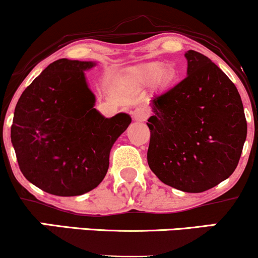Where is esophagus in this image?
Listing matches in <instances>:
<instances>
[{
	"instance_id": "34e87169",
	"label": "esophagus",
	"mask_w": 258,
	"mask_h": 258,
	"mask_svg": "<svg viewBox=\"0 0 258 258\" xmlns=\"http://www.w3.org/2000/svg\"><path fill=\"white\" fill-rule=\"evenodd\" d=\"M133 121H137V122H142V121H146L149 116V111L147 110V108L144 106H137L136 109H133L131 111Z\"/></svg>"
}]
</instances>
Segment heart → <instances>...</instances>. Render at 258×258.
<instances>
[{
  "label": "heart",
  "mask_w": 258,
  "mask_h": 258,
  "mask_svg": "<svg viewBox=\"0 0 258 258\" xmlns=\"http://www.w3.org/2000/svg\"><path fill=\"white\" fill-rule=\"evenodd\" d=\"M160 73H161V67H154L153 69H150L149 72L146 74L144 80H146L147 82H154L156 79H158Z\"/></svg>",
  "instance_id": "1"
}]
</instances>
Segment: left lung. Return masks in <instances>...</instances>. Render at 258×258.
Returning a JSON list of instances; mask_svg holds the SVG:
<instances>
[{
    "mask_svg": "<svg viewBox=\"0 0 258 258\" xmlns=\"http://www.w3.org/2000/svg\"><path fill=\"white\" fill-rule=\"evenodd\" d=\"M186 76L152 98L148 165L165 184L201 193L238 166L247 133L235 85L215 63L188 51Z\"/></svg>",
    "mask_w": 258,
    "mask_h": 258,
    "instance_id": "8db88e82",
    "label": "left lung"
}]
</instances>
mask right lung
I'll return each mask as SVG.
<instances>
[{
	"mask_svg": "<svg viewBox=\"0 0 258 258\" xmlns=\"http://www.w3.org/2000/svg\"><path fill=\"white\" fill-rule=\"evenodd\" d=\"M96 61H53L25 88L14 110L11 139L19 168L46 193L76 197L104 179L116 139L131 123L103 116L85 72Z\"/></svg>",
	"mask_w": 258,
	"mask_h": 258,
	"instance_id": "add662e5",
	"label": "right lung"
}]
</instances>
